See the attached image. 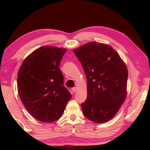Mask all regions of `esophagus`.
Here are the masks:
<instances>
[{"mask_svg": "<svg viewBox=\"0 0 150 150\" xmlns=\"http://www.w3.org/2000/svg\"><path fill=\"white\" fill-rule=\"evenodd\" d=\"M71 90H72V93H75L76 91V87L72 88Z\"/></svg>", "mask_w": 150, "mask_h": 150, "instance_id": "34e87169", "label": "esophagus"}]
</instances>
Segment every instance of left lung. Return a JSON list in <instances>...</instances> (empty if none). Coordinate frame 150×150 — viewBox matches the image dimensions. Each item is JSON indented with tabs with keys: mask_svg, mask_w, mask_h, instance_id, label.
Returning <instances> with one entry per match:
<instances>
[{
	"mask_svg": "<svg viewBox=\"0 0 150 150\" xmlns=\"http://www.w3.org/2000/svg\"><path fill=\"white\" fill-rule=\"evenodd\" d=\"M84 71L88 96L81 106L84 116L97 123L110 120L123 104L128 70L119 54L109 45L90 42L74 49Z\"/></svg>",
	"mask_w": 150,
	"mask_h": 150,
	"instance_id": "obj_1",
	"label": "left lung"
}]
</instances>
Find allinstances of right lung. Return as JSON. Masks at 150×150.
Segmentation results:
<instances>
[{"label": "right lung", "instance_id": "add662e5", "mask_svg": "<svg viewBox=\"0 0 150 150\" xmlns=\"http://www.w3.org/2000/svg\"><path fill=\"white\" fill-rule=\"evenodd\" d=\"M66 49L42 46L22 62L17 74L19 97L30 114L51 122L62 116L72 95L64 86L59 65Z\"/></svg>", "mask_w": 150, "mask_h": 150}]
</instances>
